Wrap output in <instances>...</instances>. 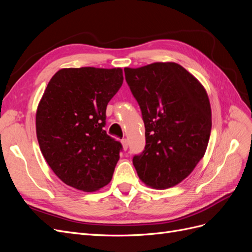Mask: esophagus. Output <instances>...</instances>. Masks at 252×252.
<instances>
[{
    "instance_id": "esophagus-1",
    "label": "esophagus",
    "mask_w": 252,
    "mask_h": 252,
    "mask_svg": "<svg viewBox=\"0 0 252 252\" xmlns=\"http://www.w3.org/2000/svg\"><path fill=\"white\" fill-rule=\"evenodd\" d=\"M121 142H122V145H123V148L126 150L128 148V141H127V139H123Z\"/></svg>"
}]
</instances>
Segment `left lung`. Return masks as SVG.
I'll use <instances>...</instances> for the list:
<instances>
[{"label":"left lung","mask_w":252,"mask_h":252,"mask_svg":"<svg viewBox=\"0 0 252 252\" xmlns=\"http://www.w3.org/2000/svg\"><path fill=\"white\" fill-rule=\"evenodd\" d=\"M142 111L146 145L132 158L139 178L156 189L178 185L204 157L211 108L202 84L177 63L124 68Z\"/></svg>","instance_id":"left-lung-1"}]
</instances>
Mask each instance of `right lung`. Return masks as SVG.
I'll use <instances>...</instances> for the list:
<instances>
[{"mask_svg": "<svg viewBox=\"0 0 252 252\" xmlns=\"http://www.w3.org/2000/svg\"><path fill=\"white\" fill-rule=\"evenodd\" d=\"M123 80L121 68H64L45 89L36 138L47 164L68 186L90 192L111 181L123 147L104 130L106 107Z\"/></svg>", "mask_w": 252, "mask_h": 252, "instance_id": "obj_1", "label": "right lung"}]
</instances>
